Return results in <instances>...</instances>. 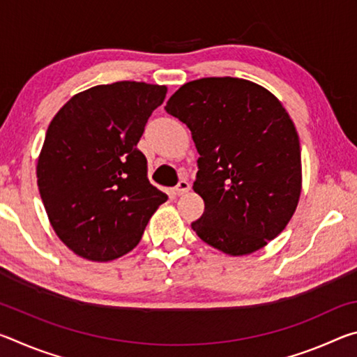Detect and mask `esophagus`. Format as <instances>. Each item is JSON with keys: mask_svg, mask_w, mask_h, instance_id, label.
Returning <instances> with one entry per match:
<instances>
[{"mask_svg": "<svg viewBox=\"0 0 357 357\" xmlns=\"http://www.w3.org/2000/svg\"><path fill=\"white\" fill-rule=\"evenodd\" d=\"M176 195H184V193H187L190 190V184H189V181L187 179H181L179 183H178V185H176Z\"/></svg>", "mask_w": 357, "mask_h": 357, "instance_id": "1", "label": "esophagus"}]
</instances>
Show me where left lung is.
<instances>
[{
  "label": "left lung",
  "mask_w": 357,
  "mask_h": 357,
  "mask_svg": "<svg viewBox=\"0 0 357 357\" xmlns=\"http://www.w3.org/2000/svg\"><path fill=\"white\" fill-rule=\"evenodd\" d=\"M165 110L200 154L193 190L204 213L192 222L200 239L236 257L280 234L299 202L301 146L279 99L243 78L209 77L183 84Z\"/></svg>",
  "instance_id": "obj_1"
}]
</instances>
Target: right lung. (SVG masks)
Returning a JSON list of instances; mask_svg holds the SVG:
<instances>
[{
    "label": "right lung",
    "instance_id": "right-lung-1",
    "mask_svg": "<svg viewBox=\"0 0 357 357\" xmlns=\"http://www.w3.org/2000/svg\"><path fill=\"white\" fill-rule=\"evenodd\" d=\"M165 94V86L140 82L99 84L74 96L48 126L38 185L53 229L77 255L123 257L168 200L149 183L137 148Z\"/></svg>",
    "mask_w": 357,
    "mask_h": 357
}]
</instances>
